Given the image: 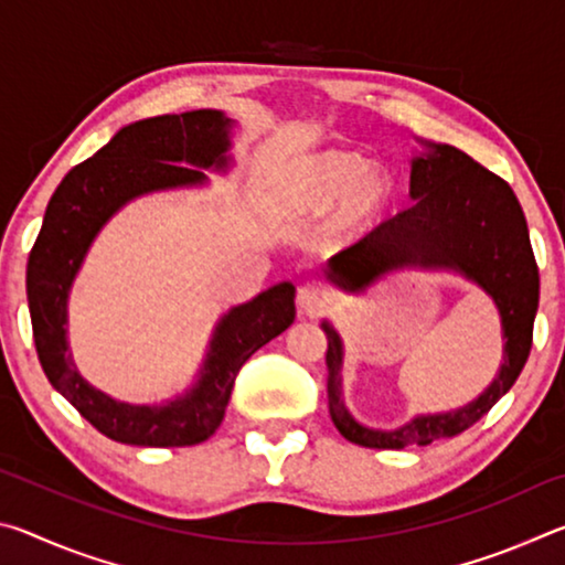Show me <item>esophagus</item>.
Instances as JSON below:
<instances>
[{
    "mask_svg": "<svg viewBox=\"0 0 565 565\" xmlns=\"http://www.w3.org/2000/svg\"><path fill=\"white\" fill-rule=\"evenodd\" d=\"M296 301H299V309L306 313H319L323 306L331 301V294L323 289L321 284H303L299 286V294H296Z\"/></svg>",
    "mask_w": 565,
    "mask_h": 565,
    "instance_id": "esophagus-1",
    "label": "esophagus"
}]
</instances>
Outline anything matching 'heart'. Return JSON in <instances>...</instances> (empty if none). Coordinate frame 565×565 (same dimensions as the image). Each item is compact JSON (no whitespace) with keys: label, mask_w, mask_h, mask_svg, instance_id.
I'll list each match as a JSON object with an SVG mask.
<instances>
[{"label":"heart","mask_w":565,"mask_h":565,"mask_svg":"<svg viewBox=\"0 0 565 565\" xmlns=\"http://www.w3.org/2000/svg\"><path fill=\"white\" fill-rule=\"evenodd\" d=\"M394 196V177L381 164H361L349 151H321L294 167L289 199L303 212H327L339 199L337 226L341 232H361L388 206Z\"/></svg>","instance_id":"heart-1"}]
</instances>
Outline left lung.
<instances>
[{
  "mask_svg": "<svg viewBox=\"0 0 565 565\" xmlns=\"http://www.w3.org/2000/svg\"><path fill=\"white\" fill-rule=\"evenodd\" d=\"M414 159V204L363 234L329 264V279L359 291L376 276L408 264L448 266L473 279L493 296L503 323V366L493 384L451 414L418 416L398 431H371L356 424L341 404V339L327 321L329 414L339 434L366 448L428 446L454 438L495 406L525 366L539 311V264H535L523 209L509 181L478 164L456 147H431Z\"/></svg>",
  "mask_w": 565,
  "mask_h": 565,
  "instance_id": "8db88e82",
  "label": "left lung"
}]
</instances>
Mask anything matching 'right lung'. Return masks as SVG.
<instances>
[{
    "label": "right lung",
    "mask_w": 565,
    "mask_h": 565,
    "mask_svg": "<svg viewBox=\"0 0 565 565\" xmlns=\"http://www.w3.org/2000/svg\"><path fill=\"white\" fill-rule=\"evenodd\" d=\"M228 124L214 109L134 121L114 134L92 159L76 164L46 204L40 236L26 262L36 356L50 384L111 441L154 448L206 441L222 424L238 369L294 323L291 284H279L236 306L218 323L199 384L164 406H131L104 396L79 376L66 353V291L92 238L129 199L157 189L199 184L204 181L199 167L224 169Z\"/></svg>",
    "instance_id": "obj_1"
}]
</instances>
